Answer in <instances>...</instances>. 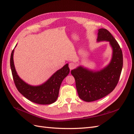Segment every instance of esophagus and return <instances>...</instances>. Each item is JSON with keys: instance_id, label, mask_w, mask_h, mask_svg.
I'll return each mask as SVG.
<instances>
[{"instance_id": "obj_1", "label": "esophagus", "mask_w": 134, "mask_h": 134, "mask_svg": "<svg viewBox=\"0 0 134 134\" xmlns=\"http://www.w3.org/2000/svg\"><path fill=\"white\" fill-rule=\"evenodd\" d=\"M75 66H76L75 64L73 63H70L69 64V69L70 70L73 69L74 68H75Z\"/></svg>"}]
</instances>
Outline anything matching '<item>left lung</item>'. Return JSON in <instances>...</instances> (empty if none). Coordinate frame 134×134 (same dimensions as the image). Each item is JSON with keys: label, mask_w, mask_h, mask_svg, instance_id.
<instances>
[{"label": "left lung", "mask_w": 134, "mask_h": 134, "mask_svg": "<svg viewBox=\"0 0 134 134\" xmlns=\"http://www.w3.org/2000/svg\"><path fill=\"white\" fill-rule=\"evenodd\" d=\"M97 34V42L107 41L112 48L110 62L99 70L79 65L71 71L79 98L88 102L102 98L113 91L118 83L123 66L122 50L110 32L100 28Z\"/></svg>", "instance_id": "1"}]
</instances>
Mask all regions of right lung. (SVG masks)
Segmentation results:
<instances>
[{
  "label": "right lung",
  "mask_w": 134,
  "mask_h": 134,
  "mask_svg": "<svg viewBox=\"0 0 134 134\" xmlns=\"http://www.w3.org/2000/svg\"><path fill=\"white\" fill-rule=\"evenodd\" d=\"M14 51V48L11 54L10 65L14 82L18 91L27 99L34 103L40 104L54 103L58 99L61 84L70 72L69 64H66L62 68L56 71L43 84L32 86L23 80L16 71L13 60Z\"/></svg>",
  "instance_id": "1"
}]
</instances>
